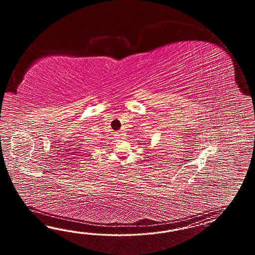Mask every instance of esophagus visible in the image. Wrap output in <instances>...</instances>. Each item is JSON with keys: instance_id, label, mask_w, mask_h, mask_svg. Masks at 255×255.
<instances>
[{"instance_id": "obj_1", "label": "esophagus", "mask_w": 255, "mask_h": 255, "mask_svg": "<svg viewBox=\"0 0 255 255\" xmlns=\"http://www.w3.org/2000/svg\"><path fill=\"white\" fill-rule=\"evenodd\" d=\"M116 137H118V138H122L123 137V135L121 133H117V135H116Z\"/></svg>"}]
</instances>
